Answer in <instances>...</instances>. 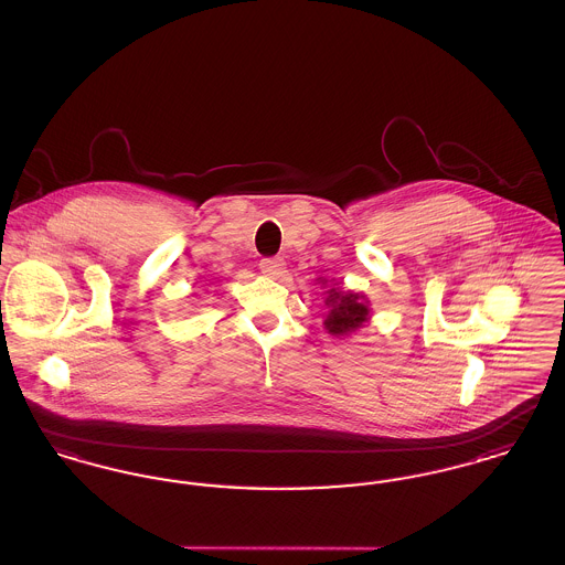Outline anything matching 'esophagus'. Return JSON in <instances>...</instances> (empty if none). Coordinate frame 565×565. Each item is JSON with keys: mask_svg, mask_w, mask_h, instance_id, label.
Here are the masks:
<instances>
[{"mask_svg": "<svg viewBox=\"0 0 565 565\" xmlns=\"http://www.w3.org/2000/svg\"><path fill=\"white\" fill-rule=\"evenodd\" d=\"M259 269L267 276H280L285 271V259L282 257H265L259 262Z\"/></svg>", "mask_w": 565, "mask_h": 565, "instance_id": "esophagus-1", "label": "esophagus"}]
</instances>
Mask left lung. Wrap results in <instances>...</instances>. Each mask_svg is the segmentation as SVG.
<instances>
[{"mask_svg": "<svg viewBox=\"0 0 565 565\" xmlns=\"http://www.w3.org/2000/svg\"><path fill=\"white\" fill-rule=\"evenodd\" d=\"M326 303L330 306L326 330L334 337H344L358 330L369 319V306L362 301L358 294H340L337 289H330V296Z\"/></svg>", "mask_w": 565, "mask_h": 565, "instance_id": "1", "label": "left lung"}]
</instances>
